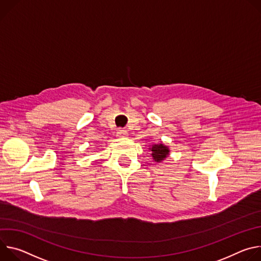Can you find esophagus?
<instances>
[{
    "mask_svg": "<svg viewBox=\"0 0 261 261\" xmlns=\"http://www.w3.org/2000/svg\"><path fill=\"white\" fill-rule=\"evenodd\" d=\"M127 136V132L125 129H118L117 130V137L119 138H124Z\"/></svg>",
    "mask_w": 261,
    "mask_h": 261,
    "instance_id": "esophagus-1",
    "label": "esophagus"
}]
</instances>
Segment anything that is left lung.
Listing matches in <instances>:
<instances>
[{"instance_id": "left-lung-1", "label": "left lung", "mask_w": 261, "mask_h": 261, "mask_svg": "<svg viewBox=\"0 0 261 261\" xmlns=\"http://www.w3.org/2000/svg\"><path fill=\"white\" fill-rule=\"evenodd\" d=\"M149 150L151 151L153 161L156 163H161L163 160H165L170 152L169 148L165 146L164 144H154V145L151 146V148H149Z\"/></svg>"}]
</instances>
